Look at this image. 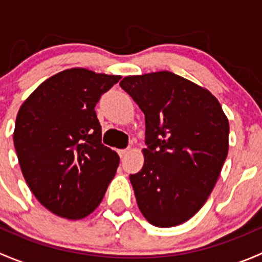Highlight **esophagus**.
<instances>
[{"mask_svg": "<svg viewBox=\"0 0 262 262\" xmlns=\"http://www.w3.org/2000/svg\"><path fill=\"white\" fill-rule=\"evenodd\" d=\"M128 152H129V149H119V156H120V157L121 158H123L124 157V156H126V155H128Z\"/></svg>", "mask_w": 262, "mask_h": 262, "instance_id": "esophagus-1", "label": "esophagus"}]
</instances>
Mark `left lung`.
Wrapping results in <instances>:
<instances>
[{"mask_svg":"<svg viewBox=\"0 0 262 262\" xmlns=\"http://www.w3.org/2000/svg\"><path fill=\"white\" fill-rule=\"evenodd\" d=\"M119 84L146 118L144 165L129 176L139 210L161 228L185 223L221 175L228 119L212 92L168 71L126 76Z\"/></svg>","mask_w":262,"mask_h":262,"instance_id":"obj_1","label":"left lung"}]
</instances>
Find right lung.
Segmentation results:
<instances>
[{
    "label": "right lung",
    "mask_w": 262,
    "mask_h": 262,
    "mask_svg": "<svg viewBox=\"0 0 262 262\" xmlns=\"http://www.w3.org/2000/svg\"><path fill=\"white\" fill-rule=\"evenodd\" d=\"M120 78L86 68L62 71L18 110L14 144L21 172L55 215L76 221L91 214L114 179L119 156L101 143L95 106Z\"/></svg>",
    "instance_id": "right-lung-1"
}]
</instances>
